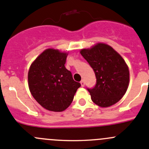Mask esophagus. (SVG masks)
I'll return each instance as SVG.
<instances>
[{"label":"esophagus","instance_id":"esophagus-1","mask_svg":"<svg viewBox=\"0 0 149 149\" xmlns=\"http://www.w3.org/2000/svg\"><path fill=\"white\" fill-rule=\"evenodd\" d=\"M80 83H81V87H84V80H81V82H80Z\"/></svg>","mask_w":149,"mask_h":149}]
</instances>
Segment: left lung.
Masks as SVG:
<instances>
[{
  "label": "left lung",
  "mask_w": 149,
  "mask_h": 149,
  "mask_svg": "<svg viewBox=\"0 0 149 149\" xmlns=\"http://www.w3.org/2000/svg\"><path fill=\"white\" fill-rule=\"evenodd\" d=\"M80 53L96 77L95 87L87 88L92 101L101 107L116 104L126 93L129 82V68L121 56L104 43Z\"/></svg>",
  "instance_id": "obj_1"
}]
</instances>
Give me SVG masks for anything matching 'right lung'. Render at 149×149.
Masks as SVG:
<instances>
[{
    "mask_svg": "<svg viewBox=\"0 0 149 149\" xmlns=\"http://www.w3.org/2000/svg\"><path fill=\"white\" fill-rule=\"evenodd\" d=\"M68 54L47 49L31 64L28 73L29 90L42 107L62 112L70 106L81 84L65 67Z\"/></svg>",
    "mask_w": 149,
    "mask_h": 149,
    "instance_id": "right-lung-1",
    "label": "right lung"
}]
</instances>
